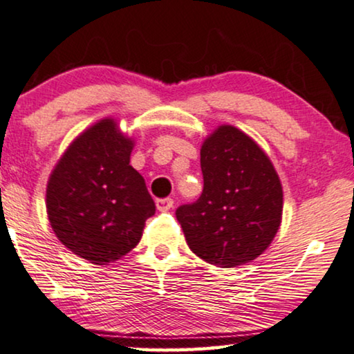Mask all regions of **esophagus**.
Instances as JSON below:
<instances>
[{
	"label": "esophagus",
	"instance_id": "obj_1",
	"mask_svg": "<svg viewBox=\"0 0 354 354\" xmlns=\"http://www.w3.org/2000/svg\"><path fill=\"white\" fill-rule=\"evenodd\" d=\"M173 207V198H158L157 201V210L158 212H168Z\"/></svg>",
	"mask_w": 354,
	"mask_h": 354
}]
</instances>
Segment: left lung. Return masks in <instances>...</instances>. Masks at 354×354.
Instances as JSON below:
<instances>
[{
  "label": "left lung",
  "mask_w": 354,
  "mask_h": 354,
  "mask_svg": "<svg viewBox=\"0 0 354 354\" xmlns=\"http://www.w3.org/2000/svg\"><path fill=\"white\" fill-rule=\"evenodd\" d=\"M201 168V197L176 210L189 248L215 266L250 263L282 220V186L270 157L241 129L221 125L202 144Z\"/></svg>",
  "instance_id": "obj_1"
}]
</instances>
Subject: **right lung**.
Masks as SVG:
<instances>
[{"mask_svg": "<svg viewBox=\"0 0 354 354\" xmlns=\"http://www.w3.org/2000/svg\"><path fill=\"white\" fill-rule=\"evenodd\" d=\"M133 146L113 118H104L68 146L49 176L53 231L68 250L94 265L127 255L156 213L146 181L129 165Z\"/></svg>", "mask_w": 354, "mask_h": 354, "instance_id": "add662e5", "label": "right lung"}]
</instances>
